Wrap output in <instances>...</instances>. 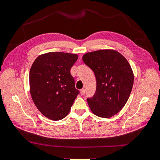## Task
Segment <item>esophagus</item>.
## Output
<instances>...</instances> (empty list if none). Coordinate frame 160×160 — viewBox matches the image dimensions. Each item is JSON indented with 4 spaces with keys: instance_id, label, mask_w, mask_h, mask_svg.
<instances>
[{
    "instance_id": "esophagus-1",
    "label": "esophagus",
    "mask_w": 160,
    "mask_h": 160,
    "mask_svg": "<svg viewBox=\"0 0 160 160\" xmlns=\"http://www.w3.org/2000/svg\"><path fill=\"white\" fill-rule=\"evenodd\" d=\"M84 93H85V90H84V89H81L80 90V94L82 95V96H83V95H84Z\"/></svg>"
}]
</instances>
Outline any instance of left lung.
I'll return each instance as SVG.
<instances>
[{
    "instance_id": "1",
    "label": "left lung",
    "mask_w": 160,
    "mask_h": 160,
    "mask_svg": "<svg viewBox=\"0 0 160 160\" xmlns=\"http://www.w3.org/2000/svg\"><path fill=\"white\" fill-rule=\"evenodd\" d=\"M82 60L96 78V93L87 98L91 111L98 117L113 116L124 107L132 91L134 76L130 64L121 53L111 49L87 53Z\"/></svg>"
}]
</instances>
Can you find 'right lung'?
Segmentation results:
<instances>
[{"instance_id":"right-lung-1","label":"right lung","mask_w":160,"mask_h":160,"mask_svg":"<svg viewBox=\"0 0 160 160\" xmlns=\"http://www.w3.org/2000/svg\"><path fill=\"white\" fill-rule=\"evenodd\" d=\"M78 58L77 54L49 52L36 58L32 64L30 93L37 108L50 120L65 118L80 93L70 73Z\"/></svg>"}]
</instances>
